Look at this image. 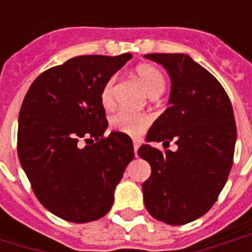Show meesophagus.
<instances>
[{
  "mask_svg": "<svg viewBox=\"0 0 252 252\" xmlns=\"http://www.w3.org/2000/svg\"><path fill=\"white\" fill-rule=\"evenodd\" d=\"M139 146H140V143L137 142V140H135L133 142V151H135V155L137 157V150H139Z\"/></svg>",
  "mask_w": 252,
  "mask_h": 252,
  "instance_id": "esophagus-1",
  "label": "esophagus"
}]
</instances>
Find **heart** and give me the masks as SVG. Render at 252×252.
<instances>
[{
    "instance_id": "1",
    "label": "heart",
    "mask_w": 252,
    "mask_h": 252,
    "mask_svg": "<svg viewBox=\"0 0 252 252\" xmlns=\"http://www.w3.org/2000/svg\"><path fill=\"white\" fill-rule=\"evenodd\" d=\"M136 77L139 78L140 83L151 97L159 95L164 90L166 79H164L163 72L160 71L158 67L153 66V64H140L136 68ZM116 77H110L101 89L99 99H101V104L104 105L106 109H109L115 105V95H113ZM150 121H151L150 116L144 115V113L119 110L115 115H112L109 124L113 131L126 133L128 136L137 137L146 131Z\"/></svg>"
}]
</instances>
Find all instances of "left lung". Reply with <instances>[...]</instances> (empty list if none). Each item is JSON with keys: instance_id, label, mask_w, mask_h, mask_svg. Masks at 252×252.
I'll return each instance as SVG.
<instances>
[{"instance_id": "8db88e82", "label": "left lung", "mask_w": 252, "mask_h": 252, "mask_svg": "<svg viewBox=\"0 0 252 252\" xmlns=\"http://www.w3.org/2000/svg\"><path fill=\"white\" fill-rule=\"evenodd\" d=\"M171 79L169 108L148 129L147 142L174 140L177 151L150 144L139 157L151 166L143 182L150 215L170 225L194 221L216 202L233 163L236 124L228 94L206 68L184 54H147ZM167 148V147H166Z\"/></svg>"}]
</instances>
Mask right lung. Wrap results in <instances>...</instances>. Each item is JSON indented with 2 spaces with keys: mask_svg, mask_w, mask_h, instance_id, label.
<instances>
[{
  "mask_svg": "<svg viewBox=\"0 0 252 252\" xmlns=\"http://www.w3.org/2000/svg\"><path fill=\"white\" fill-rule=\"evenodd\" d=\"M131 58H71L41 72L25 94L17 131L20 163L41 205L66 221L105 216L135 157L128 135L104 136L108 120L99 99L104 83ZM82 138L92 144L81 146Z\"/></svg>",
  "mask_w": 252,
  "mask_h": 252,
  "instance_id": "obj_1",
  "label": "right lung"
}]
</instances>
